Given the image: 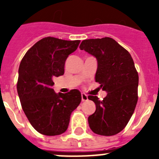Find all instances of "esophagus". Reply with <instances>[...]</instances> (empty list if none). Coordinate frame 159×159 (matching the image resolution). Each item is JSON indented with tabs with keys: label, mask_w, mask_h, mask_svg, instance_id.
Returning <instances> with one entry per match:
<instances>
[{
	"label": "esophagus",
	"mask_w": 159,
	"mask_h": 159,
	"mask_svg": "<svg viewBox=\"0 0 159 159\" xmlns=\"http://www.w3.org/2000/svg\"><path fill=\"white\" fill-rule=\"evenodd\" d=\"M81 98H82V101H83V102H84V101H87L88 99V95H87L86 94H84V93L81 94Z\"/></svg>",
	"instance_id": "34e87169"
}]
</instances>
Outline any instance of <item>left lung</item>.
I'll return each mask as SVG.
<instances>
[{
  "instance_id": "obj_1",
  "label": "left lung",
  "mask_w": 159,
  "mask_h": 159,
  "mask_svg": "<svg viewBox=\"0 0 159 159\" xmlns=\"http://www.w3.org/2000/svg\"><path fill=\"white\" fill-rule=\"evenodd\" d=\"M80 48L96 58L95 82L107 92L102 100L88 96L96 107L88 117L90 128L99 135H115L127 126L137 104L139 75L133 59L110 37L84 40Z\"/></svg>"
}]
</instances>
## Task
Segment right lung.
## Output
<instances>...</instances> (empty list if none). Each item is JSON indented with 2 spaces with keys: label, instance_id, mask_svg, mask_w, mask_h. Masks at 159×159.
<instances>
[{
  "label": "right lung",
  "instance_id": "obj_1",
  "mask_svg": "<svg viewBox=\"0 0 159 159\" xmlns=\"http://www.w3.org/2000/svg\"><path fill=\"white\" fill-rule=\"evenodd\" d=\"M80 40L45 37L25 55L19 67L17 93L22 109L39 133L54 136L67 130L70 116L81 102L80 92L56 93L53 79L63 75L67 57Z\"/></svg>",
  "mask_w": 159,
  "mask_h": 159
}]
</instances>
